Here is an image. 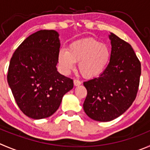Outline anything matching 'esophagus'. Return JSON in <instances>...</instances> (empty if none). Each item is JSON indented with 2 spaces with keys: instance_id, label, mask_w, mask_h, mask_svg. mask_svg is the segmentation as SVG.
I'll return each instance as SVG.
<instances>
[{
  "instance_id": "1",
  "label": "esophagus",
  "mask_w": 150,
  "mask_h": 150,
  "mask_svg": "<svg viewBox=\"0 0 150 150\" xmlns=\"http://www.w3.org/2000/svg\"><path fill=\"white\" fill-rule=\"evenodd\" d=\"M81 83H82V82L79 80H78V79H74V84L75 86H79V85H81Z\"/></svg>"
}]
</instances>
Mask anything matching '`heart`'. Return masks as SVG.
I'll return each mask as SVG.
<instances>
[{"label": "heart", "instance_id": "1", "mask_svg": "<svg viewBox=\"0 0 150 150\" xmlns=\"http://www.w3.org/2000/svg\"><path fill=\"white\" fill-rule=\"evenodd\" d=\"M111 50L107 44L92 38L71 42L68 49L58 53V64L61 71L68 74L79 62L78 68L84 77L93 78L104 72L111 59Z\"/></svg>", "mask_w": 150, "mask_h": 150}]
</instances>
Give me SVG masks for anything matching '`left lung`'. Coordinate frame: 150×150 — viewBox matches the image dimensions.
Listing matches in <instances>:
<instances>
[{"label":"left lung","instance_id":"left-lung-1","mask_svg":"<svg viewBox=\"0 0 150 150\" xmlns=\"http://www.w3.org/2000/svg\"><path fill=\"white\" fill-rule=\"evenodd\" d=\"M111 59L99 77L83 83L88 94L85 113L95 121L110 122L124 113L136 97L142 73L141 62L132 46L110 33Z\"/></svg>","mask_w":150,"mask_h":150}]
</instances>
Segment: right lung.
<instances>
[{"label":"right lung","instance_id":"obj_1","mask_svg":"<svg viewBox=\"0 0 150 150\" xmlns=\"http://www.w3.org/2000/svg\"><path fill=\"white\" fill-rule=\"evenodd\" d=\"M59 48L57 31L40 30L28 36L11 58L8 84L21 110L31 119L53 115L74 87L73 79L57 69Z\"/></svg>","mask_w":150,"mask_h":150}]
</instances>
